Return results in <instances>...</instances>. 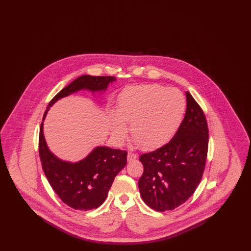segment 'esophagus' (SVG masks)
Here are the masks:
<instances>
[{
    "label": "esophagus",
    "mask_w": 251,
    "mask_h": 251,
    "mask_svg": "<svg viewBox=\"0 0 251 251\" xmlns=\"http://www.w3.org/2000/svg\"><path fill=\"white\" fill-rule=\"evenodd\" d=\"M136 157H137L136 154H134V153H132V152H128V156H127L128 161H132V160L136 159Z\"/></svg>",
    "instance_id": "34e87169"
}]
</instances>
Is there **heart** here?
Returning a JSON list of instances; mask_svg holds the SVG:
<instances>
[{"mask_svg":"<svg viewBox=\"0 0 251 251\" xmlns=\"http://www.w3.org/2000/svg\"><path fill=\"white\" fill-rule=\"evenodd\" d=\"M185 100L177 88L161 84H140L124 89L118 99L117 115L112 114L114 136L122 141L125 123H130L133 140L143 150H153L169 141L179 128Z\"/></svg>","mask_w":251,"mask_h":251,"instance_id":"heart-1","label":"heart"}]
</instances>
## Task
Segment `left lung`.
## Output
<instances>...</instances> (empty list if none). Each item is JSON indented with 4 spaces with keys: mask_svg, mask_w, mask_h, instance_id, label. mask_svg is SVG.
<instances>
[{
    "mask_svg": "<svg viewBox=\"0 0 251 251\" xmlns=\"http://www.w3.org/2000/svg\"><path fill=\"white\" fill-rule=\"evenodd\" d=\"M209 143L202 109L186 92V111L173 138L139 160L144 172L138 187L144 202L158 212L174 210L185 202L200 184Z\"/></svg>",
    "mask_w": 251,
    "mask_h": 251,
    "instance_id": "1",
    "label": "left lung"
}]
</instances>
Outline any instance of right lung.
I'll return each mask as SVG.
<instances>
[{
    "label": "right lung",
    "mask_w": 251,
    "mask_h": 251,
    "mask_svg": "<svg viewBox=\"0 0 251 251\" xmlns=\"http://www.w3.org/2000/svg\"><path fill=\"white\" fill-rule=\"evenodd\" d=\"M116 81L114 76L83 75L64 87L49 102V108L64 97L81 89L92 92L105 90L108 84ZM39 157L49 182L61 201L71 208L81 211L100 207L107 197L115 177L127 164V151L107 147H97L78 163L65 162L49 151L43 134V121L38 138Z\"/></svg>",
    "instance_id": "add662e5"
}]
</instances>
